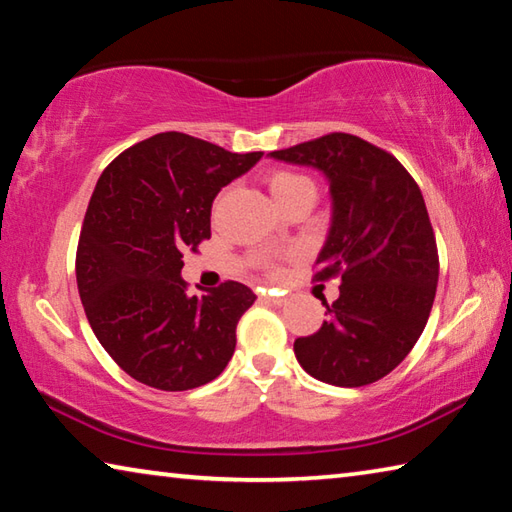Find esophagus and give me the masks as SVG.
Here are the masks:
<instances>
[{"label": "esophagus", "instance_id": "esophagus-1", "mask_svg": "<svg viewBox=\"0 0 512 512\" xmlns=\"http://www.w3.org/2000/svg\"><path fill=\"white\" fill-rule=\"evenodd\" d=\"M264 300L271 302L275 307H282L284 302H287V296H284V293H264Z\"/></svg>", "mask_w": 512, "mask_h": 512}]
</instances>
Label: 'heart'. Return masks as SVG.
I'll return each mask as SVG.
<instances>
[{
  "instance_id": "heart-1",
  "label": "heart",
  "mask_w": 512,
  "mask_h": 512,
  "mask_svg": "<svg viewBox=\"0 0 512 512\" xmlns=\"http://www.w3.org/2000/svg\"><path fill=\"white\" fill-rule=\"evenodd\" d=\"M268 189H271L275 203H282L296 192H302V189H314V185L305 176H298V173L275 171L268 176Z\"/></svg>"
}]
</instances>
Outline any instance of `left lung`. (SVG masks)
Masks as SVG:
<instances>
[{
    "instance_id": "8db88e82",
    "label": "left lung",
    "mask_w": 512,
    "mask_h": 512,
    "mask_svg": "<svg viewBox=\"0 0 512 512\" xmlns=\"http://www.w3.org/2000/svg\"><path fill=\"white\" fill-rule=\"evenodd\" d=\"M268 158L320 171L332 216L316 280L339 275V298L316 334L293 343L305 372L343 388L386 377L427 325L438 248L420 187L397 158L357 135L332 133Z\"/></svg>"
}]
</instances>
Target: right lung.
<instances>
[{
	"label": "right lung",
	"instance_id": "obj_1",
	"mask_svg": "<svg viewBox=\"0 0 512 512\" xmlns=\"http://www.w3.org/2000/svg\"><path fill=\"white\" fill-rule=\"evenodd\" d=\"M262 155L171 131L131 146L101 173L76 250V284L103 350L142 384L189 391L232 359L255 293L223 282L187 296L180 271L185 250L210 239L216 194Z\"/></svg>",
	"mask_w": 512,
	"mask_h": 512
}]
</instances>
